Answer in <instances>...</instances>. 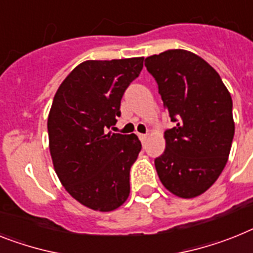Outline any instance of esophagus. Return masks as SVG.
<instances>
[{
	"instance_id": "34e87169",
	"label": "esophagus",
	"mask_w": 253,
	"mask_h": 253,
	"mask_svg": "<svg viewBox=\"0 0 253 253\" xmlns=\"http://www.w3.org/2000/svg\"><path fill=\"white\" fill-rule=\"evenodd\" d=\"M139 139H140V141L144 144L146 141V139H148V136H146L145 133H139Z\"/></svg>"
}]
</instances>
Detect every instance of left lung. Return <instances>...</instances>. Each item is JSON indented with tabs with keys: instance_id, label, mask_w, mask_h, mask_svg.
<instances>
[{
	"instance_id": "1",
	"label": "left lung",
	"mask_w": 253,
	"mask_h": 253,
	"mask_svg": "<svg viewBox=\"0 0 253 253\" xmlns=\"http://www.w3.org/2000/svg\"><path fill=\"white\" fill-rule=\"evenodd\" d=\"M175 127L165 131L166 149L154 159L165 188L194 198L218 179L234 137L233 101L217 72L198 55L167 50L145 59Z\"/></svg>"
}]
</instances>
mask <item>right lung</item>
Returning <instances> with one entry per match:
<instances>
[{
    "label": "right lung",
    "instance_id": "obj_1",
    "mask_svg": "<svg viewBox=\"0 0 253 253\" xmlns=\"http://www.w3.org/2000/svg\"><path fill=\"white\" fill-rule=\"evenodd\" d=\"M144 58L87 60L56 91L47 120L55 172L76 201L109 212L130 194V169L141 150L135 133L107 132L121 116V99Z\"/></svg>",
    "mask_w": 253,
    "mask_h": 253
}]
</instances>
